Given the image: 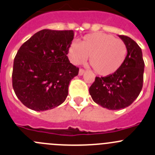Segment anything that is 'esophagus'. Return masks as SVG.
<instances>
[{"label":"esophagus","instance_id":"obj_1","mask_svg":"<svg viewBox=\"0 0 155 155\" xmlns=\"http://www.w3.org/2000/svg\"><path fill=\"white\" fill-rule=\"evenodd\" d=\"M85 70H83V69H80V70H79V76H82V75L85 73Z\"/></svg>","mask_w":155,"mask_h":155}]
</instances>
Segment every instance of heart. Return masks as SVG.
I'll return each instance as SVG.
<instances>
[{"instance_id":"heart-1","label":"heart","mask_w":155,"mask_h":155,"mask_svg":"<svg viewBox=\"0 0 155 155\" xmlns=\"http://www.w3.org/2000/svg\"><path fill=\"white\" fill-rule=\"evenodd\" d=\"M127 54V45L122 40L100 32L84 36L80 44L73 41L68 48L72 63L80 64L90 56V64L94 71L103 76L117 73L124 64Z\"/></svg>"}]
</instances>
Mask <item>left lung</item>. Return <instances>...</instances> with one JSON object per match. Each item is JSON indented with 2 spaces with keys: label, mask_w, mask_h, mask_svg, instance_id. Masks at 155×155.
Listing matches in <instances>:
<instances>
[{
  "label": "left lung",
  "mask_w": 155,
  "mask_h": 155,
  "mask_svg": "<svg viewBox=\"0 0 155 155\" xmlns=\"http://www.w3.org/2000/svg\"><path fill=\"white\" fill-rule=\"evenodd\" d=\"M118 36L127 48L124 64L114 74L96 77L89 88L92 100L108 110H120L130 106L139 95L143 85L145 63L142 49L131 38Z\"/></svg>",
  "instance_id": "1"
}]
</instances>
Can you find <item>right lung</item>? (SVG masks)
<instances>
[{
    "instance_id": "right-lung-1",
    "label": "right lung",
    "mask_w": 155,
    "mask_h": 155,
    "mask_svg": "<svg viewBox=\"0 0 155 155\" xmlns=\"http://www.w3.org/2000/svg\"><path fill=\"white\" fill-rule=\"evenodd\" d=\"M74 31L43 29L18 51L12 74L16 97L29 109L44 111L64 103L79 68L68 59Z\"/></svg>"
}]
</instances>
